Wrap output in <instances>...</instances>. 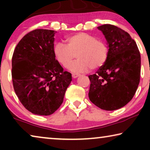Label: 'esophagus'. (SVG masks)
Returning a JSON list of instances; mask_svg holds the SVG:
<instances>
[{
  "label": "esophagus",
  "instance_id": "esophagus-1",
  "mask_svg": "<svg viewBox=\"0 0 150 150\" xmlns=\"http://www.w3.org/2000/svg\"><path fill=\"white\" fill-rule=\"evenodd\" d=\"M79 74H72V77L73 79H76V78H78L79 76Z\"/></svg>",
  "mask_w": 150,
  "mask_h": 150
}]
</instances>
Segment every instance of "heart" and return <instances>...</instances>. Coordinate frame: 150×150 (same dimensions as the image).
<instances>
[{
	"label": "heart",
	"instance_id": "obj_1",
	"mask_svg": "<svg viewBox=\"0 0 150 150\" xmlns=\"http://www.w3.org/2000/svg\"><path fill=\"white\" fill-rule=\"evenodd\" d=\"M67 45L57 42L53 52L58 62L66 66L77 54L79 59L67 66V69L74 73L87 71L91 67L96 69L106 63L108 56V47L104 41L86 33H78L66 38Z\"/></svg>",
	"mask_w": 150,
	"mask_h": 150
}]
</instances>
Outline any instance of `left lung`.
<instances>
[{"label": "left lung", "mask_w": 150, "mask_h": 150, "mask_svg": "<svg viewBox=\"0 0 150 150\" xmlns=\"http://www.w3.org/2000/svg\"><path fill=\"white\" fill-rule=\"evenodd\" d=\"M108 47L106 63L89 76V98L92 103L106 110L126 105L135 94L141 75V55L136 42L117 26H98Z\"/></svg>", "instance_id": "left-lung-1"}]
</instances>
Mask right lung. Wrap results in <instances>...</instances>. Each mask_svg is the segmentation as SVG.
I'll list each match as a JSON object with an SVG mask.
<instances>
[{"instance_id": "add662e5", "label": "right lung", "mask_w": 150, "mask_h": 150, "mask_svg": "<svg viewBox=\"0 0 150 150\" xmlns=\"http://www.w3.org/2000/svg\"><path fill=\"white\" fill-rule=\"evenodd\" d=\"M56 31L36 29L20 41L12 57L14 91L32 113L50 115L60 107L71 81L53 52Z\"/></svg>"}]
</instances>
